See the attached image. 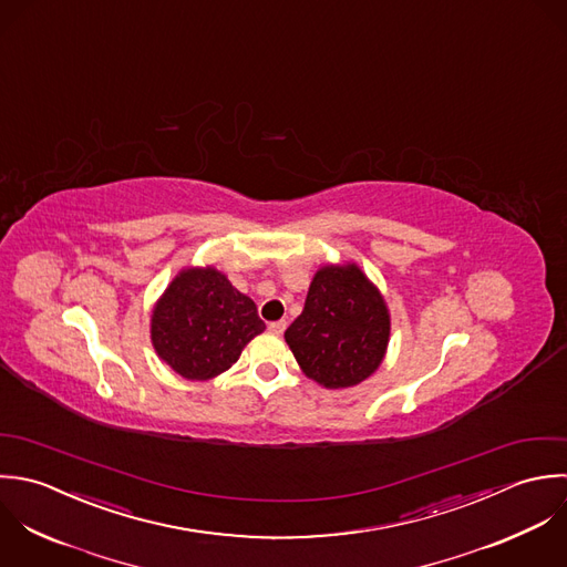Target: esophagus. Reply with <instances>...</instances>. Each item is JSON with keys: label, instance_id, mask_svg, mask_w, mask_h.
I'll return each mask as SVG.
<instances>
[{"label": "esophagus", "instance_id": "34e87169", "mask_svg": "<svg viewBox=\"0 0 567 567\" xmlns=\"http://www.w3.org/2000/svg\"><path fill=\"white\" fill-rule=\"evenodd\" d=\"M286 328H288V323H286V321H272V323H268V330H270L272 334H277V337H279V334H284V330H286Z\"/></svg>", "mask_w": 567, "mask_h": 567}]
</instances>
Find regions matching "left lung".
<instances>
[{
	"mask_svg": "<svg viewBox=\"0 0 567 567\" xmlns=\"http://www.w3.org/2000/svg\"><path fill=\"white\" fill-rule=\"evenodd\" d=\"M391 317L377 284L354 261L321 266L303 312L284 339L301 372L326 389L354 386L380 368Z\"/></svg>",
	"mask_w": 567,
	"mask_h": 567,
	"instance_id": "obj_1",
	"label": "left lung"
}]
</instances>
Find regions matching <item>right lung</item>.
Instances as JSON below:
<instances>
[{
    "label": "right lung",
    "instance_id": "1",
    "mask_svg": "<svg viewBox=\"0 0 567 567\" xmlns=\"http://www.w3.org/2000/svg\"><path fill=\"white\" fill-rule=\"evenodd\" d=\"M266 330L250 297L213 266L183 268L152 312V346L187 380L230 370L244 348Z\"/></svg>",
    "mask_w": 567,
    "mask_h": 567
}]
</instances>
